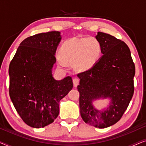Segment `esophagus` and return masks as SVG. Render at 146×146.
I'll return each instance as SVG.
<instances>
[{"instance_id":"34e87169","label":"esophagus","mask_w":146,"mask_h":146,"mask_svg":"<svg viewBox=\"0 0 146 146\" xmlns=\"http://www.w3.org/2000/svg\"><path fill=\"white\" fill-rule=\"evenodd\" d=\"M80 82V79L78 78H74L73 79V84H74V87H77V86L79 84Z\"/></svg>"}]
</instances>
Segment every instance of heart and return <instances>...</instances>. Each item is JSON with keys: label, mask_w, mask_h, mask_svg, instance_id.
<instances>
[{"label": "heart", "mask_w": 146, "mask_h": 146, "mask_svg": "<svg viewBox=\"0 0 146 146\" xmlns=\"http://www.w3.org/2000/svg\"><path fill=\"white\" fill-rule=\"evenodd\" d=\"M59 54L64 60L74 62L81 70L91 68L100 58L102 46L94 37L73 38L64 42L61 46ZM59 64L64 66L65 63L58 60Z\"/></svg>", "instance_id": "b5f03b06"}]
</instances>
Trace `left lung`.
Instances as JSON below:
<instances>
[{
	"label": "left lung",
	"mask_w": 146,
	"mask_h": 146,
	"mask_svg": "<svg viewBox=\"0 0 146 146\" xmlns=\"http://www.w3.org/2000/svg\"><path fill=\"white\" fill-rule=\"evenodd\" d=\"M96 38L101 44L103 55L93 67L78 74L80 111L85 123L105 128L117 123L126 110L134 92L135 69L124 42L101 32ZM100 97L111 99L110 106L104 112L92 105V100Z\"/></svg>",
	"instance_id": "obj_1"
}]
</instances>
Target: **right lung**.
<instances>
[{
    "mask_svg": "<svg viewBox=\"0 0 146 146\" xmlns=\"http://www.w3.org/2000/svg\"><path fill=\"white\" fill-rule=\"evenodd\" d=\"M60 33L31 36L20 44L10 63L9 95L24 122L40 128L52 123L59 113V102L73 88L72 79L56 80L52 68Z\"/></svg>",
    "mask_w": 146,
    "mask_h": 146,
    "instance_id": "add662e5",
    "label": "right lung"
}]
</instances>
